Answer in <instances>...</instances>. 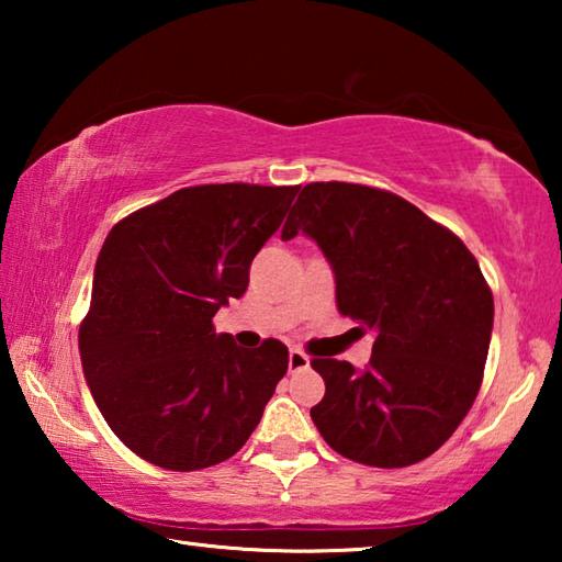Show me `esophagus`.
<instances>
[{"instance_id":"1","label":"esophagus","mask_w":562,"mask_h":562,"mask_svg":"<svg viewBox=\"0 0 562 562\" xmlns=\"http://www.w3.org/2000/svg\"><path fill=\"white\" fill-rule=\"evenodd\" d=\"M288 367H290V372H300V369H307L310 367V357L304 355V351H300V349H290Z\"/></svg>"}]
</instances>
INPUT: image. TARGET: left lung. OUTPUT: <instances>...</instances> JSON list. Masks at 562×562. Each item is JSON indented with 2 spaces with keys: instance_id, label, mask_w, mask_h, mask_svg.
I'll use <instances>...</instances> for the list:
<instances>
[{
  "instance_id": "1",
  "label": "left lung",
  "mask_w": 562,
  "mask_h": 562,
  "mask_svg": "<svg viewBox=\"0 0 562 562\" xmlns=\"http://www.w3.org/2000/svg\"><path fill=\"white\" fill-rule=\"evenodd\" d=\"M325 252L345 317L374 329L367 369L312 359L325 398L310 408L331 449L376 469L424 461L459 429L486 367L493 294L459 237L389 190L310 183L282 240Z\"/></svg>"
}]
</instances>
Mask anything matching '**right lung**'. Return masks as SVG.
Returning a JSON list of instances; mask_svg holds the SVG:
<instances>
[{
	"label": "right lung",
	"instance_id": "add662e5",
	"mask_svg": "<svg viewBox=\"0 0 562 562\" xmlns=\"http://www.w3.org/2000/svg\"><path fill=\"white\" fill-rule=\"evenodd\" d=\"M300 186H193L111 227L79 351L93 402L128 449L168 471L231 459L260 424L288 347L215 335Z\"/></svg>",
	"mask_w": 562,
	"mask_h": 562
}]
</instances>
